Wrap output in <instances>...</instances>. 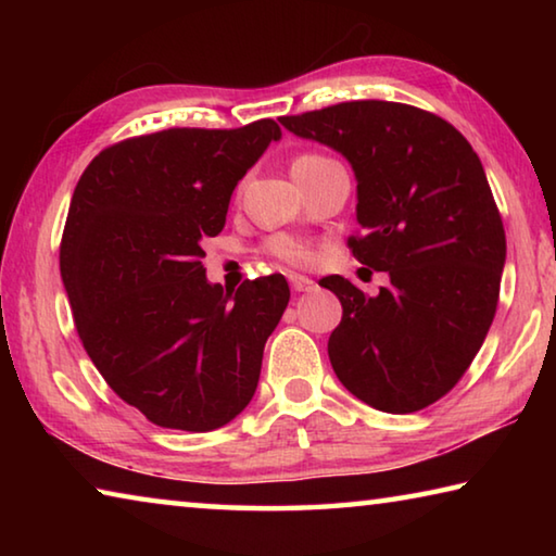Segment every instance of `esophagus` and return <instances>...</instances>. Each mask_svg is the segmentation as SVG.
I'll return each mask as SVG.
<instances>
[{
	"label": "esophagus",
	"instance_id": "esophagus-1",
	"mask_svg": "<svg viewBox=\"0 0 556 556\" xmlns=\"http://www.w3.org/2000/svg\"><path fill=\"white\" fill-rule=\"evenodd\" d=\"M289 285L294 291H312L316 287L314 279H308L304 275H289Z\"/></svg>",
	"mask_w": 556,
	"mask_h": 556
}]
</instances>
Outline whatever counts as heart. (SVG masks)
<instances>
[{"label": "heart", "mask_w": 556, "mask_h": 556, "mask_svg": "<svg viewBox=\"0 0 556 556\" xmlns=\"http://www.w3.org/2000/svg\"><path fill=\"white\" fill-rule=\"evenodd\" d=\"M328 162V156L318 154V152H304L294 159V164L291 168H312ZM267 252L275 260L285 262L289 267H301V265H308L312 262V248L304 240L299 238H291V235H275V238L267 240Z\"/></svg>", "instance_id": "obj_1"}]
</instances>
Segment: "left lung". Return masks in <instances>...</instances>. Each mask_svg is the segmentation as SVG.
Here are the masks:
<instances>
[{"label": "left lung", "instance_id": "1", "mask_svg": "<svg viewBox=\"0 0 556 556\" xmlns=\"http://www.w3.org/2000/svg\"><path fill=\"white\" fill-rule=\"evenodd\" d=\"M279 122L351 162L361 230L348 248L390 275L378 296L338 275L318 281L343 306L328 338L338 380L380 412L429 407L464 378L501 296L505 230L481 159L454 125L404 102L351 100Z\"/></svg>", "mask_w": 556, "mask_h": 556}]
</instances>
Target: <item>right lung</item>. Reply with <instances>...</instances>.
Instances as JSON below:
<instances>
[{
	"mask_svg": "<svg viewBox=\"0 0 556 556\" xmlns=\"http://www.w3.org/2000/svg\"><path fill=\"white\" fill-rule=\"evenodd\" d=\"M281 129L172 127L92 159L61 238V277L90 361L156 427L211 431L248 407L289 304L281 275L208 285L201 242Z\"/></svg>",
	"mask_w": 556,
	"mask_h": 556,
	"instance_id": "1",
	"label": "right lung"
}]
</instances>
